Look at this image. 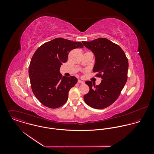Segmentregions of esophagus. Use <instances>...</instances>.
<instances>
[{
    "label": "esophagus",
    "instance_id": "esophagus-1",
    "mask_svg": "<svg viewBox=\"0 0 154 154\" xmlns=\"http://www.w3.org/2000/svg\"><path fill=\"white\" fill-rule=\"evenodd\" d=\"M78 82L79 84H84V83H85L84 81H81V80H79V79L78 81Z\"/></svg>",
    "mask_w": 154,
    "mask_h": 154
}]
</instances>
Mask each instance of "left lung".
Returning <instances> with one entry per match:
<instances>
[{
	"instance_id": "8db88e82",
	"label": "left lung",
	"mask_w": 154,
	"mask_h": 154,
	"mask_svg": "<svg viewBox=\"0 0 154 154\" xmlns=\"http://www.w3.org/2000/svg\"><path fill=\"white\" fill-rule=\"evenodd\" d=\"M95 58L93 72L101 77V82L95 85L87 81L89 91L84 97L85 103L92 108L103 109L111 105L119 97L128 78V60L121 47L105 38L82 42Z\"/></svg>"
}]
</instances>
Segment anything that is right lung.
<instances>
[{
    "label": "right lung",
    "instance_id": "1",
    "mask_svg": "<svg viewBox=\"0 0 154 154\" xmlns=\"http://www.w3.org/2000/svg\"><path fill=\"white\" fill-rule=\"evenodd\" d=\"M83 47L80 42L56 38L34 53L28 70L31 86L35 97L45 106L56 109L67 101L69 91L78 79L75 76H63L60 68L67 62L70 50Z\"/></svg>",
    "mask_w": 154,
    "mask_h": 154
}]
</instances>
